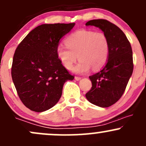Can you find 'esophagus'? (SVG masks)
Instances as JSON below:
<instances>
[{
  "label": "esophagus",
  "mask_w": 146,
  "mask_h": 146,
  "mask_svg": "<svg viewBox=\"0 0 146 146\" xmlns=\"http://www.w3.org/2000/svg\"><path fill=\"white\" fill-rule=\"evenodd\" d=\"M75 80H77V81H79V80H81V78L77 77V76H76V77H75Z\"/></svg>",
  "instance_id": "obj_1"
}]
</instances>
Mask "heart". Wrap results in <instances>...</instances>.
Listing matches in <instances>:
<instances>
[{"instance_id": "obj_1", "label": "heart", "mask_w": 146, "mask_h": 146, "mask_svg": "<svg viewBox=\"0 0 146 146\" xmlns=\"http://www.w3.org/2000/svg\"><path fill=\"white\" fill-rule=\"evenodd\" d=\"M66 45H59L56 55L62 65L70 70L78 59L80 61L73 70L76 73H85L90 70H98L106 63L109 54V42L102 32L80 30L70 34L65 40Z\"/></svg>"}]
</instances>
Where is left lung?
<instances>
[{
	"label": "left lung",
	"mask_w": 146,
	"mask_h": 146,
	"mask_svg": "<svg viewBox=\"0 0 146 146\" xmlns=\"http://www.w3.org/2000/svg\"><path fill=\"white\" fill-rule=\"evenodd\" d=\"M85 25L100 29L109 42L106 64L100 71L89 77L92 87L85 94L87 100L94 105L107 108L120 99L132 75V50L123 31L110 21L93 19Z\"/></svg>",
	"instance_id": "8db88e82"
}]
</instances>
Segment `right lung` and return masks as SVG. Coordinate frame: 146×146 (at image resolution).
<instances>
[{
    "instance_id": "right-lung-1",
    "label": "right lung",
    "mask_w": 146,
    "mask_h": 146,
    "mask_svg": "<svg viewBox=\"0 0 146 146\" xmlns=\"http://www.w3.org/2000/svg\"><path fill=\"white\" fill-rule=\"evenodd\" d=\"M75 24L40 25L17 47L12 81L19 99L30 110L40 113L52 108L60 99L64 83L74 79L58 59L56 48Z\"/></svg>"
}]
</instances>
